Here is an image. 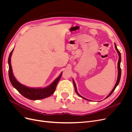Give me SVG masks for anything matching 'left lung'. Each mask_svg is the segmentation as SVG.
I'll return each instance as SVG.
<instances>
[{
  "instance_id": "left-lung-1",
  "label": "left lung",
  "mask_w": 132,
  "mask_h": 132,
  "mask_svg": "<svg viewBox=\"0 0 132 132\" xmlns=\"http://www.w3.org/2000/svg\"><path fill=\"white\" fill-rule=\"evenodd\" d=\"M114 45H115L116 50H117V53H118V55H119V59H118V78H117V80L116 84H115V86H114V88L113 89V90H112V91L111 92L110 94L109 95L107 96V97H106V98H107V97H109L113 93V92L114 91V90H115V89H116V87H117V86L118 85V84H119V81H120V79H121V67H120L121 61V53H120V52H119V51H118V50L117 49V46H116V45L115 43H114ZM73 84H74V88H75V90L76 93H77V94H78V95H79V96H80V97H81V98H84V99L87 100H87V98H85V97H84L81 96L78 93V92L77 91V86H76V84H75V81H74V80H73Z\"/></svg>"
}]
</instances>
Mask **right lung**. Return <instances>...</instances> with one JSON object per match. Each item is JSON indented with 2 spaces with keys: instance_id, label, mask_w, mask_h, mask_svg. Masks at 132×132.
<instances>
[{
  "instance_id": "1",
  "label": "right lung",
  "mask_w": 132,
  "mask_h": 132,
  "mask_svg": "<svg viewBox=\"0 0 132 132\" xmlns=\"http://www.w3.org/2000/svg\"><path fill=\"white\" fill-rule=\"evenodd\" d=\"M13 50L10 52L8 58L9 77L13 87H15L23 96L28 99L32 100H37L45 98L52 95L56 89L57 84L62 77V73H61V74L50 86L45 87V88H30V87L23 85L16 80L13 73L11 65V56Z\"/></svg>"
}]
</instances>
